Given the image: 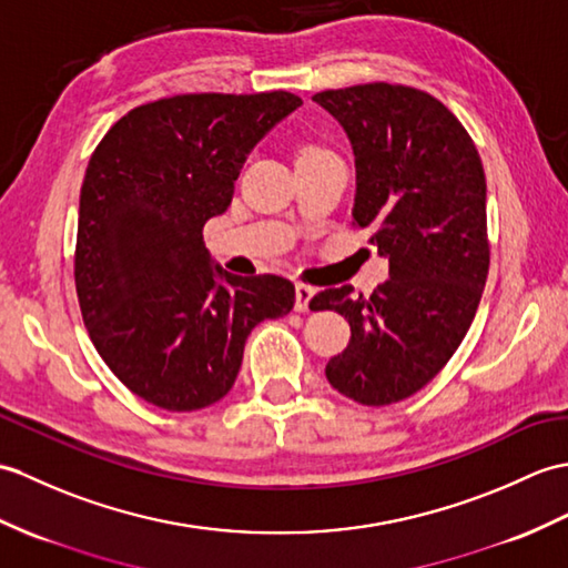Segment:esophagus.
I'll list each match as a JSON object with an SVG mask.
<instances>
[{
    "mask_svg": "<svg viewBox=\"0 0 568 568\" xmlns=\"http://www.w3.org/2000/svg\"><path fill=\"white\" fill-rule=\"evenodd\" d=\"M316 295V290L307 283H297L295 285V310L297 312H310L312 305V297Z\"/></svg>",
    "mask_w": 568,
    "mask_h": 568,
    "instance_id": "1",
    "label": "esophagus"
}]
</instances>
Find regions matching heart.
<instances>
[{
  "mask_svg": "<svg viewBox=\"0 0 568 568\" xmlns=\"http://www.w3.org/2000/svg\"><path fill=\"white\" fill-rule=\"evenodd\" d=\"M320 150H322V148H307L305 152H320Z\"/></svg>",
  "mask_w": 568,
  "mask_h": 568,
  "instance_id": "heart-1",
  "label": "heart"
}]
</instances>
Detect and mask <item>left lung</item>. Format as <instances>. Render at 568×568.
Wrapping results in <instances>:
<instances>
[{
  "instance_id": "obj_1",
  "label": "left lung",
  "mask_w": 568,
  "mask_h": 568,
  "mask_svg": "<svg viewBox=\"0 0 568 568\" xmlns=\"http://www.w3.org/2000/svg\"><path fill=\"white\" fill-rule=\"evenodd\" d=\"M344 125L355 154L353 227L389 258L371 297L328 287L310 310L351 324L326 379L348 399L387 406L438 375L469 332L489 275L486 179L450 109L404 84H355L312 97Z\"/></svg>"
}]
</instances>
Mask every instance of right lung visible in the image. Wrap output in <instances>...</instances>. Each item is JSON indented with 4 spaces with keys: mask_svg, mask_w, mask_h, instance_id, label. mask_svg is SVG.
<instances>
[{
    "mask_svg": "<svg viewBox=\"0 0 568 568\" xmlns=\"http://www.w3.org/2000/svg\"><path fill=\"white\" fill-rule=\"evenodd\" d=\"M302 99L179 94L138 105L91 154L74 283L91 344L123 385L166 412L220 402L263 320L295 305L281 275L210 263L203 227L222 215L246 154Z\"/></svg>",
    "mask_w": 568,
    "mask_h": 568,
    "instance_id": "1",
    "label": "right lung"
}]
</instances>
